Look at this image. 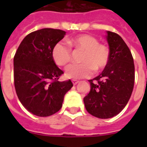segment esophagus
Here are the masks:
<instances>
[{"instance_id": "34e87169", "label": "esophagus", "mask_w": 147, "mask_h": 147, "mask_svg": "<svg viewBox=\"0 0 147 147\" xmlns=\"http://www.w3.org/2000/svg\"><path fill=\"white\" fill-rule=\"evenodd\" d=\"M80 83V81H78V80H72V83H73V85H76L77 83Z\"/></svg>"}]
</instances>
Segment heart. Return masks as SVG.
Wrapping results in <instances>:
<instances>
[{
    "instance_id": "obj_1",
    "label": "heart",
    "mask_w": 147,
    "mask_h": 147,
    "mask_svg": "<svg viewBox=\"0 0 147 147\" xmlns=\"http://www.w3.org/2000/svg\"><path fill=\"white\" fill-rule=\"evenodd\" d=\"M74 48L84 50L79 64H71L66 67L65 76L68 79L79 80L90 76L95 69L105 68L109 60V49L104 44L98 43V39L90 34H80L67 40ZM71 49L67 43L57 42L52 51V57L56 64L64 66L71 61Z\"/></svg>"
}]
</instances>
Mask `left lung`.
Instances as JSON below:
<instances>
[{"label":"left lung","mask_w":147,"mask_h":147,"mask_svg":"<svg viewBox=\"0 0 147 147\" xmlns=\"http://www.w3.org/2000/svg\"><path fill=\"white\" fill-rule=\"evenodd\" d=\"M106 33L109 63L99 76L89 80L90 90L83 98L86 111L101 119L113 117L123 110L135 82V65L129 48L119 34Z\"/></svg>","instance_id":"obj_1"}]
</instances>
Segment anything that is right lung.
Instances as JSON below:
<instances>
[{
  "instance_id": "right-lung-1",
  "label": "right lung",
  "mask_w": 147,
  "mask_h": 147,
  "mask_svg": "<svg viewBox=\"0 0 147 147\" xmlns=\"http://www.w3.org/2000/svg\"><path fill=\"white\" fill-rule=\"evenodd\" d=\"M64 30L43 28L27 34L16 53L14 84L22 105L38 117H49L62 107L65 94L73 86L71 80L60 82L64 73L52 57Z\"/></svg>"
}]
</instances>
